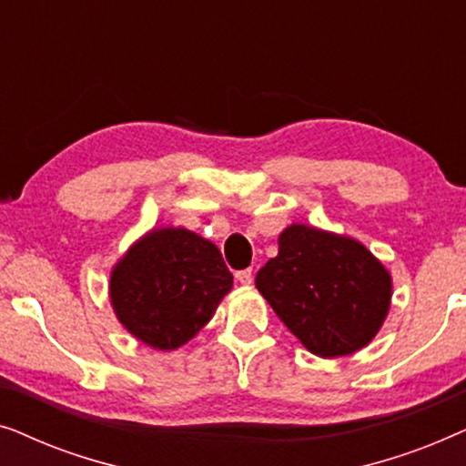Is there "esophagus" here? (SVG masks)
<instances>
[{"label": "esophagus", "instance_id": "1", "mask_svg": "<svg viewBox=\"0 0 466 466\" xmlns=\"http://www.w3.org/2000/svg\"><path fill=\"white\" fill-rule=\"evenodd\" d=\"M235 279H238V282H239L241 286L252 284V269H241V271H238V273H235Z\"/></svg>", "mask_w": 466, "mask_h": 466}]
</instances>
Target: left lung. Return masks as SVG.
<instances>
[{
	"mask_svg": "<svg viewBox=\"0 0 466 466\" xmlns=\"http://www.w3.org/2000/svg\"><path fill=\"white\" fill-rule=\"evenodd\" d=\"M257 289L292 335L322 359L359 352L378 335L392 278L360 241L308 225L286 227Z\"/></svg>",
	"mask_w": 466,
	"mask_h": 466,
	"instance_id": "left-lung-1",
	"label": "left lung"
}]
</instances>
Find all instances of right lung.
Instances as JSON below:
<instances>
[{
    "label": "right lung",
    "instance_id": "right-lung-1",
    "mask_svg": "<svg viewBox=\"0 0 466 466\" xmlns=\"http://www.w3.org/2000/svg\"><path fill=\"white\" fill-rule=\"evenodd\" d=\"M233 276L218 248L188 228H152L114 265L118 322L146 346L176 350L212 320Z\"/></svg>",
    "mask_w": 466,
    "mask_h": 466
}]
</instances>
